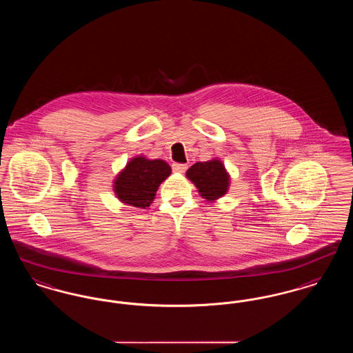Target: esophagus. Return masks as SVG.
<instances>
[{
    "label": "esophagus",
    "mask_w": 353,
    "mask_h": 353,
    "mask_svg": "<svg viewBox=\"0 0 353 353\" xmlns=\"http://www.w3.org/2000/svg\"><path fill=\"white\" fill-rule=\"evenodd\" d=\"M172 169H173V172H176V173H184L185 170L188 169V165H186V164L174 163V164L172 165Z\"/></svg>",
    "instance_id": "esophagus-1"
}]
</instances>
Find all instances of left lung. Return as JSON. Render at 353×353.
<instances>
[{
	"label": "left lung",
	"mask_w": 353,
	"mask_h": 353,
	"mask_svg": "<svg viewBox=\"0 0 353 353\" xmlns=\"http://www.w3.org/2000/svg\"><path fill=\"white\" fill-rule=\"evenodd\" d=\"M186 177L196 185L202 199L214 202L228 193L230 174L219 159L199 161L186 170Z\"/></svg>",
	"instance_id": "1"
}]
</instances>
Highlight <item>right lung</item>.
<instances>
[{
  "label": "right lung",
  "mask_w": 353,
  "mask_h": 353,
  "mask_svg": "<svg viewBox=\"0 0 353 353\" xmlns=\"http://www.w3.org/2000/svg\"><path fill=\"white\" fill-rule=\"evenodd\" d=\"M170 173L172 169L167 161L136 156L115 177V196L125 205L145 209L154 200L159 186Z\"/></svg>",
  "instance_id": "obj_1"
}]
</instances>
